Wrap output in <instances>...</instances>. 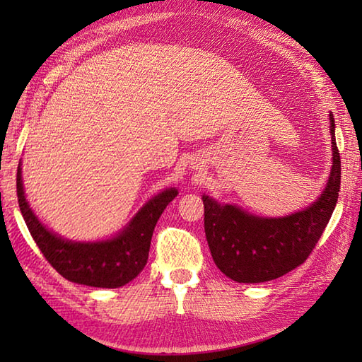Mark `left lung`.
Instances as JSON below:
<instances>
[{
	"mask_svg": "<svg viewBox=\"0 0 362 362\" xmlns=\"http://www.w3.org/2000/svg\"><path fill=\"white\" fill-rule=\"evenodd\" d=\"M333 163L316 202L281 218L257 216L240 205L221 204L204 194V226L213 261L238 283H263L300 266L316 247L332 218L341 188V156L334 118L328 113Z\"/></svg>",
	"mask_w": 362,
	"mask_h": 362,
	"instance_id": "8db88e82",
	"label": "left lung"
}]
</instances>
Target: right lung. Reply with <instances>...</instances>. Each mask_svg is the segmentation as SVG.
I'll return each mask as SVG.
<instances>
[{
    "instance_id": "right-lung-1",
    "label": "right lung",
    "mask_w": 362,
    "mask_h": 362,
    "mask_svg": "<svg viewBox=\"0 0 362 362\" xmlns=\"http://www.w3.org/2000/svg\"><path fill=\"white\" fill-rule=\"evenodd\" d=\"M179 194L166 188L149 199L129 224L101 241H73L43 226L25 194L21 161L17 169L18 205L26 226L43 257L66 280L93 288H119L132 281L148 263L153 228L166 205Z\"/></svg>"
}]
</instances>
